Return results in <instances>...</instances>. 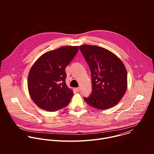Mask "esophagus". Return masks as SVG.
I'll return each instance as SVG.
<instances>
[{"label":"esophagus","mask_w":154,"mask_h":154,"mask_svg":"<svg viewBox=\"0 0 154 154\" xmlns=\"http://www.w3.org/2000/svg\"><path fill=\"white\" fill-rule=\"evenodd\" d=\"M75 90H76L77 92H79V91H80V87L76 88H75Z\"/></svg>","instance_id":"34e87169"}]
</instances>
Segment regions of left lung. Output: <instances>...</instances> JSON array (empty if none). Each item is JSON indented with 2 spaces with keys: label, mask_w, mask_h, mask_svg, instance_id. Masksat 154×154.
I'll return each mask as SVG.
<instances>
[{
  "label": "left lung",
  "mask_w": 154,
  "mask_h": 154,
  "mask_svg": "<svg viewBox=\"0 0 154 154\" xmlns=\"http://www.w3.org/2000/svg\"><path fill=\"white\" fill-rule=\"evenodd\" d=\"M79 49L91 75L92 92L84 100L100 109L114 106L127 90V75L123 63L113 53L99 46L82 45Z\"/></svg>",
  "instance_id": "left-lung-1"
}]
</instances>
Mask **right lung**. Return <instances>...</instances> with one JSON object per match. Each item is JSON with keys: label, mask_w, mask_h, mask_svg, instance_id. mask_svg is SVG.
<instances>
[{"label": "right lung", "mask_w": 154, "mask_h": 154, "mask_svg": "<svg viewBox=\"0 0 154 154\" xmlns=\"http://www.w3.org/2000/svg\"><path fill=\"white\" fill-rule=\"evenodd\" d=\"M78 50V46L60 48L44 54L32 66L28 77V89L38 106L55 112L69 104L73 92L66 84L65 68Z\"/></svg>", "instance_id": "right-lung-1"}]
</instances>
